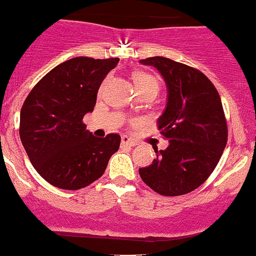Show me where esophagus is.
<instances>
[{
    "label": "esophagus",
    "instance_id": "esophagus-1",
    "mask_svg": "<svg viewBox=\"0 0 256 256\" xmlns=\"http://www.w3.org/2000/svg\"><path fill=\"white\" fill-rule=\"evenodd\" d=\"M122 144H123V146H130V148H133V146L137 144V142L133 141L132 138H130L128 136H123V137H122Z\"/></svg>",
    "mask_w": 256,
    "mask_h": 256
}]
</instances>
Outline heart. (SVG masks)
<instances>
[{
  "label": "heart",
  "instance_id": "heart-1",
  "mask_svg": "<svg viewBox=\"0 0 256 256\" xmlns=\"http://www.w3.org/2000/svg\"><path fill=\"white\" fill-rule=\"evenodd\" d=\"M133 82H134L136 87L138 90V92L144 91H158V82L152 76L144 72H137L133 74Z\"/></svg>",
  "mask_w": 256,
  "mask_h": 256
}]
</instances>
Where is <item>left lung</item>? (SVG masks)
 Wrapping results in <instances>:
<instances>
[{
    "mask_svg": "<svg viewBox=\"0 0 256 256\" xmlns=\"http://www.w3.org/2000/svg\"><path fill=\"white\" fill-rule=\"evenodd\" d=\"M159 70L168 87V102L158 128L169 146L140 169L142 180L164 196L186 195L201 186L219 162L228 138L220 96L200 70L170 58L140 61Z\"/></svg>",
    "mask_w": 256,
    "mask_h": 256,
    "instance_id": "1",
    "label": "left lung"
}]
</instances>
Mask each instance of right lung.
<instances>
[{
  "instance_id": "add662e5",
  "label": "right lung",
  "mask_w": 256,
  "mask_h": 256,
  "mask_svg": "<svg viewBox=\"0 0 256 256\" xmlns=\"http://www.w3.org/2000/svg\"><path fill=\"white\" fill-rule=\"evenodd\" d=\"M118 62V58H70L40 79L22 104L20 140L36 170L52 186L87 187L119 150L120 136L97 138L83 123L94 112L104 78Z\"/></svg>"
}]
</instances>
